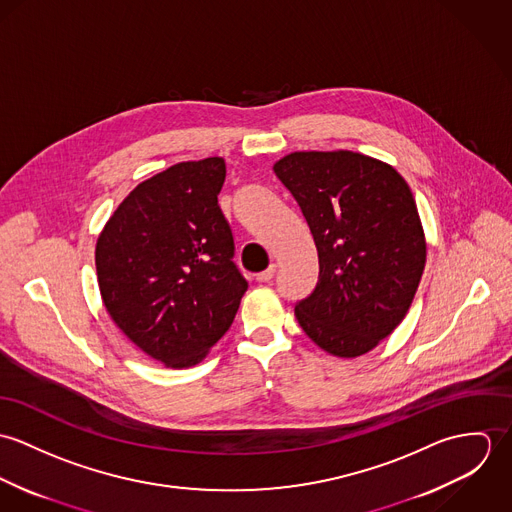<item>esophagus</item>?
<instances>
[{"mask_svg":"<svg viewBox=\"0 0 512 512\" xmlns=\"http://www.w3.org/2000/svg\"><path fill=\"white\" fill-rule=\"evenodd\" d=\"M274 274H276V266L272 264L268 270H264V272L256 274V280H258V282H270V280L274 278Z\"/></svg>","mask_w":512,"mask_h":512,"instance_id":"obj_1","label":"esophagus"}]
</instances>
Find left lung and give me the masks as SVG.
I'll return each instance as SVG.
<instances>
[{
    "label": "left lung",
    "instance_id": "8db88e82",
    "mask_svg": "<svg viewBox=\"0 0 512 512\" xmlns=\"http://www.w3.org/2000/svg\"><path fill=\"white\" fill-rule=\"evenodd\" d=\"M274 171L319 256L317 286L295 303V317L323 351L365 355L400 325L424 274L414 195L392 165L345 149L295 151Z\"/></svg>",
    "mask_w": 512,
    "mask_h": 512
}]
</instances>
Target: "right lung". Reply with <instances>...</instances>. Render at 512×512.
Here are the masks:
<instances>
[{
    "label": "right lung",
    "instance_id": "1",
    "mask_svg": "<svg viewBox=\"0 0 512 512\" xmlns=\"http://www.w3.org/2000/svg\"><path fill=\"white\" fill-rule=\"evenodd\" d=\"M222 157L183 161L140 183L96 242L102 301L151 359L197 365L228 331L248 282L219 207Z\"/></svg>",
    "mask_w": 512,
    "mask_h": 512
}]
</instances>
